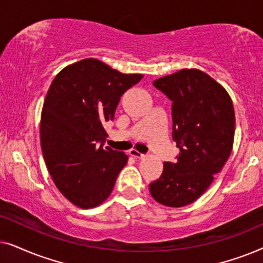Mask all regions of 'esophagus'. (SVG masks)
Returning <instances> with one entry per match:
<instances>
[{
    "mask_svg": "<svg viewBox=\"0 0 263 263\" xmlns=\"http://www.w3.org/2000/svg\"><path fill=\"white\" fill-rule=\"evenodd\" d=\"M129 154H130V156L134 157V158H143V157H145V154L141 153V152H139V151L135 149V148H133V149L129 151Z\"/></svg>",
    "mask_w": 263,
    "mask_h": 263,
    "instance_id": "esophagus-1",
    "label": "esophagus"
}]
</instances>
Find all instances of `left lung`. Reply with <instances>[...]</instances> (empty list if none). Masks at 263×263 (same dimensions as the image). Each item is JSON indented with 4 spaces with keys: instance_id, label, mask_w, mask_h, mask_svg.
<instances>
[{
    "instance_id": "left-lung-1",
    "label": "left lung",
    "mask_w": 263,
    "mask_h": 263,
    "mask_svg": "<svg viewBox=\"0 0 263 263\" xmlns=\"http://www.w3.org/2000/svg\"><path fill=\"white\" fill-rule=\"evenodd\" d=\"M172 102L176 163L165 161L159 179L149 184L153 199L183 207L206 192L232 151L235 111L229 93L199 69H182L153 82Z\"/></svg>"
}]
</instances>
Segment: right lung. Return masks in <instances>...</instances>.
<instances>
[{"instance_id":"obj_1","label":"right lung","mask_w":263,"mask_h":263,"mask_svg":"<svg viewBox=\"0 0 263 263\" xmlns=\"http://www.w3.org/2000/svg\"><path fill=\"white\" fill-rule=\"evenodd\" d=\"M142 78L86 59L53 79L42 110V151L57 189L75 206L97 207L112 192L128 156L103 148L104 124L114 120L122 95Z\"/></svg>"}]
</instances>
